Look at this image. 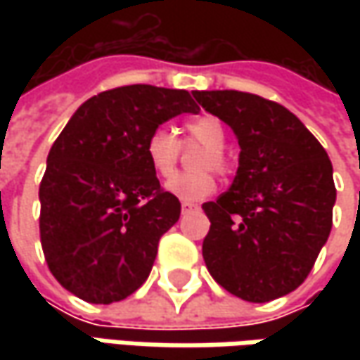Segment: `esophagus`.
Listing matches in <instances>:
<instances>
[{
	"instance_id": "1",
	"label": "esophagus",
	"mask_w": 360,
	"mask_h": 360,
	"mask_svg": "<svg viewBox=\"0 0 360 360\" xmlns=\"http://www.w3.org/2000/svg\"><path fill=\"white\" fill-rule=\"evenodd\" d=\"M198 208V204H194V202H182V210L188 212V210H196Z\"/></svg>"
}]
</instances>
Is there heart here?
Listing matches in <instances>:
<instances>
[{
  "mask_svg": "<svg viewBox=\"0 0 360 360\" xmlns=\"http://www.w3.org/2000/svg\"><path fill=\"white\" fill-rule=\"evenodd\" d=\"M192 144L206 146L196 162V168L200 172L178 174L166 182V190L184 202L202 200L208 194H212V190L216 188L214 176L206 170H214L220 176H226L232 170L229 156L224 154L226 128L220 118L212 114H202L188 120L184 124V146ZM144 154L156 176L170 178L176 172L178 160L182 154V144L168 126H158L148 134Z\"/></svg>",
  "mask_w": 360,
  "mask_h": 360,
  "instance_id": "b5f03b06",
  "label": "heart"
}]
</instances>
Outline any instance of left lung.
Instances as JSON below:
<instances>
[{
  "mask_svg": "<svg viewBox=\"0 0 360 360\" xmlns=\"http://www.w3.org/2000/svg\"><path fill=\"white\" fill-rule=\"evenodd\" d=\"M240 144L229 192L202 208L206 269L230 295L269 302L292 292L333 226L337 188L325 148L284 105L236 90L192 91Z\"/></svg>",
  "mask_w": 360,
  "mask_h": 360,
  "instance_id": "1",
  "label": "left lung"
}]
</instances>
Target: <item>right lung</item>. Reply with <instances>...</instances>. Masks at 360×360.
Returning <instances> with one entry per match:
<instances>
[{"label":"right lung","instance_id":"obj_1","mask_svg":"<svg viewBox=\"0 0 360 360\" xmlns=\"http://www.w3.org/2000/svg\"><path fill=\"white\" fill-rule=\"evenodd\" d=\"M198 114L186 90L122 86L79 105L48 154L39 238L49 272L77 298L118 302L146 283L180 200L148 164V134Z\"/></svg>","mask_w":360,"mask_h":360}]
</instances>
